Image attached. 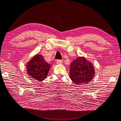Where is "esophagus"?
Listing matches in <instances>:
<instances>
[{"label":"esophagus","instance_id":"1","mask_svg":"<svg viewBox=\"0 0 121 121\" xmlns=\"http://www.w3.org/2000/svg\"><path fill=\"white\" fill-rule=\"evenodd\" d=\"M57 63L58 64H61L63 63V60H61V59H58L57 60Z\"/></svg>","mask_w":121,"mask_h":121}]
</instances>
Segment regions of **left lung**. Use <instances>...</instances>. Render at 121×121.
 Segmentation results:
<instances>
[{"instance_id":"obj_1","label":"left lung","mask_w":121,"mask_h":121,"mask_svg":"<svg viewBox=\"0 0 121 121\" xmlns=\"http://www.w3.org/2000/svg\"><path fill=\"white\" fill-rule=\"evenodd\" d=\"M94 74L93 65L84 57H79L71 63L70 78L77 85L88 84Z\"/></svg>"}]
</instances>
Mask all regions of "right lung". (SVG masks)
Wrapping results in <instances>:
<instances>
[{"label":"right lung","mask_w":121,"mask_h":121,"mask_svg":"<svg viewBox=\"0 0 121 121\" xmlns=\"http://www.w3.org/2000/svg\"><path fill=\"white\" fill-rule=\"evenodd\" d=\"M50 67L51 65L48 64L41 55L34 56L26 65L28 74L40 82L47 78Z\"/></svg>","instance_id":"obj_1"}]
</instances>
